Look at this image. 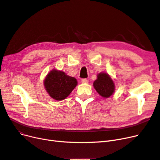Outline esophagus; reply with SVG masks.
I'll use <instances>...</instances> for the list:
<instances>
[{
    "label": "esophagus",
    "mask_w": 160,
    "mask_h": 160,
    "mask_svg": "<svg viewBox=\"0 0 160 160\" xmlns=\"http://www.w3.org/2000/svg\"><path fill=\"white\" fill-rule=\"evenodd\" d=\"M81 82L82 84H87L88 83V80L86 79H82Z\"/></svg>",
    "instance_id": "obj_1"
}]
</instances>
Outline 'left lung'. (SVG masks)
<instances>
[{
  "label": "left lung",
  "instance_id": "obj_1",
  "mask_svg": "<svg viewBox=\"0 0 160 160\" xmlns=\"http://www.w3.org/2000/svg\"><path fill=\"white\" fill-rule=\"evenodd\" d=\"M93 86L98 93L104 98L110 97L115 92V84L110 76L106 72L97 74V79Z\"/></svg>",
  "mask_w": 160,
  "mask_h": 160
}]
</instances>
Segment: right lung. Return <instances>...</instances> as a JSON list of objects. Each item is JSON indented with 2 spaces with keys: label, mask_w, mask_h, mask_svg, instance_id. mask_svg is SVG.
<instances>
[{
  "label": "right lung",
  "mask_w": 160,
  "mask_h": 160,
  "mask_svg": "<svg viewBox=\"0 0 160 160\" xmlns=\"http://www.w3.org/2000/svg\"><path fill=\"white\" fill-rule=\"evenodd\" d=\"M77 84L78 82L74 77L56 69L50 71L44 80L45 90L52 98L57 101L66 98Z\"/></svg>",
  "instance_id": "obj_1"
}]
</instances>
